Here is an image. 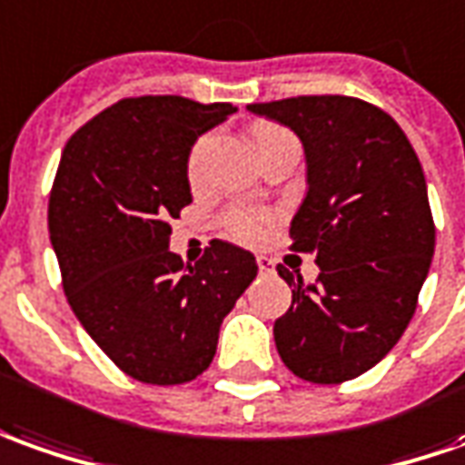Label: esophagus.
<instances>
[{"mask_svg":"<svg viewBox=\"0 0 465 465\" xmlns=\"http://www.w3.org/2000/svg\"><path fill=\"white\" fill-rule=\"evenodd\" d=\"M258 268H261V273H271V271H273V263H271V258H265V255H258Z\"/></svg>","mask_w":465,"mask_h":465,"instance_id":"1","label":"esophagus"}]
</instances>
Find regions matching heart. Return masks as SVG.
Wrapping results in <instances>:
<instances>
[{
  "label": "heart",
  "mask_w": 465,
  "mask_h": 465,
  "mask_svg": "<svg viewBox=\"0 0 465 465\" xmlns=\"http://www.w3.org/2000/svg\"><path fill=\"white\" fill-rule=\"evenodd\" d=\"M271 131H278L275 126H261V129L255 131V141L265 136V134H271ZM210 146H213V136H204L194 143V149L190 153V179L192 182H200L202 177V169H204V159H207V153H210ZM265 225H268V217L261 213H238V214H230L227 217V232L232 235V238L242 240V242H258V240L263 238Z\"/></svg>",
  "instance_id": "obj_1"
}]
</instances>
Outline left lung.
<instances>
[{"mask_svg": "<svg viewBox=\"0 0 465 465\" xmlns=\"http://www.w3.org/2000/svg\"><path fill=\"white\" fill-rule=\"evenodd\" d=\"M283 124L306 159V197L291 220L293 251L316 255L319 281L288 268L293 303L275 319L291 372L336 385L372 370L398 344L430 271L435 227L408 136L385 111L347 95L251 104Z\"/></svg>", "mask_w": 465, "mask_h": 465, "instance_id": "8db88e82", "label": "left lung"}]
</instances>
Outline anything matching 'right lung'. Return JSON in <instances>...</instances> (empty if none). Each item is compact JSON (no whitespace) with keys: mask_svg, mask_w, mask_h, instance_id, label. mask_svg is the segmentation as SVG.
<instances>
[{"mask_svg":"<svg viewBox=\"0 0 465 465\" xmlns=\"http://www.w3.org/2000/svg\"><path fill=\"white\" fill-rule=\"evenodd\" d=\"M235 111L182 95L126 98L60 156L47 225L67 303L139 382L182 385L204 372L223 319L258 273L252 252L225 240L190 268L169 251V220L192 202V146Z\"/></svg>","mask_w":465,"mask_h":465,"instance_id":"add662e5","label":"right lung"}]
</instances>
